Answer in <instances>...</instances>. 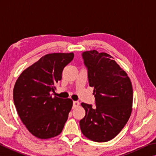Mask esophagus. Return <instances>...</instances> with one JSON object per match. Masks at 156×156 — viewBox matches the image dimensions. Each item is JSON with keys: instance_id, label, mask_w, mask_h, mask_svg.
Segmentation results:
<instances>
[{"instance_id": "obj_1", "label": "esophagus", "mask_w": 156, "mask_h": 156, "mask_svg": "<svg viewBox=\"0 0 156 156\" xmlns=\"http://www.w3.org/2000/svg\"><path fill=\"white\" fill-rule=\"evenodd\" d=\"M78 105H79V102H78V101H73V108L77 107V106H78Z\"/></svg>"}]
</instances>
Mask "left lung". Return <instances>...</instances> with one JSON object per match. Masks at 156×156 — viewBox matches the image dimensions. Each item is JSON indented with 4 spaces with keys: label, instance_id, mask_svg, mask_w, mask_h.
<instances>
[{
    "label": "left lung",
    "instance_id": "1",
    "mask_svg": "<svg viewBox=\"0 0 156 156\" xmlns=\"http://www.w3.org/2000/svg\"><path fill=\"white\" fill-rule=\"evenodd\" d=\"M82 56L89 86L94 89L95 106L81 104L86 111L80 121L81 131L93 141L106 142L121 131L131 115V81L108 54L93 50L83 52Z\"/></svg>",
    "mask_w": 156,
    "mask_h": 156
}]
</instances>
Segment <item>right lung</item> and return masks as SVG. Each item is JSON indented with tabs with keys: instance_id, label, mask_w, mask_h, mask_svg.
<instances>
[{
	"instance_id": "add662e5",
	"label": "right lung",
	"mask_w": 156,
	"mask_h": 156,
	"mask_svg": "<svg viewBox=\"0 0 156 156\" xmlns=\"http://www.w3.org/2000/svg\"><path fill=\"white\" fill-rule=\"evenodd\" d=\"M73 52L46 55L22 72L13 88L17 112L35 136L48 139L60 134L72 108L69 98H52L64 67L73 60Z\"/></svg>"
}]
</instances>
